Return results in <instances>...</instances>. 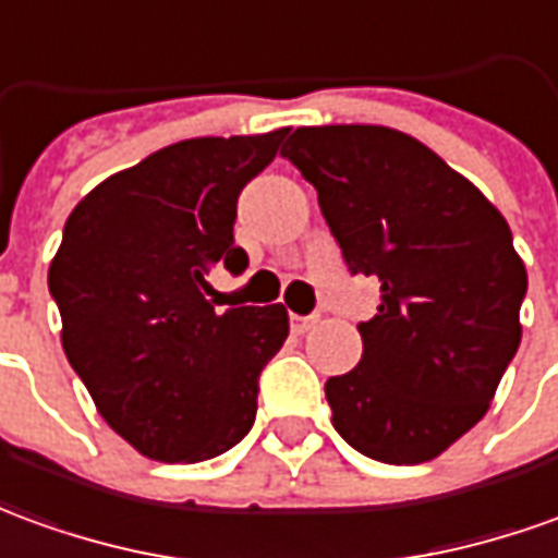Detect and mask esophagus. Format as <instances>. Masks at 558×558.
<instances>
[{"instance_id":"34e87169","label":"esophagus","mask_w":558,"mask_h":558,"mask_svg":"<svg viewBox=\"0 0 558 558\" xmlns=\"http://www.w3.org/2000/svg\"><path fill=\"white\" fill-rule=\"evenodd\" d=\"M317 323H319L317 314H311V317H299V314H292V317H290V326H292V332H295V335L311 332V329H314Z\"/></svg>"}]
</instances>
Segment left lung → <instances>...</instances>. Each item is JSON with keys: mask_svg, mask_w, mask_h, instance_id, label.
Segmentation results:
<instances>
[{"mask_svg": "<svg viewBox=\"0 0 558 558\" xmlns=\"http://www.w3.org/2000/svg\"><path fill=\"white\" fill-rule=\"evenodd\" d=\"M280 154L317 190L350 271L380 280L360 365L326 380L332 426L387 465L441 456L489 411L523 338L529 278L508 220L389 126H299Z\"/></svg>", "mask_w": 558, "mask_h": 558, "instance_id": "left-lung-1", "label": "left lung"}]
</instances>
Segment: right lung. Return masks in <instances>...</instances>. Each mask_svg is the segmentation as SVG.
Segmentation results:
<instances>
[{"instance_id": "add662e5", "label": "right lung", "mask_w": 558, "mask_h": 558, "mask_svg": "<svg viewBox=\"0 0 558 558\" xmlns=\"http://www.w3.org/2000/svg\"><path fill=\"white\" fill-rule=\"evenodd\" d=\"M280 138L169 144L93 186L65 220L48 268L62 350L105 423L147 459L205 462L256 420L259 372L290 335L287 307L217 314L202 290L214 263L247 268L235 205Z\"/></svg>"}]
</instances>
